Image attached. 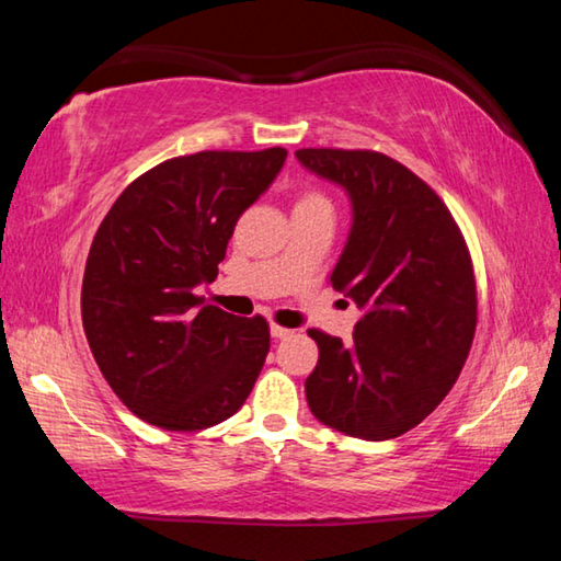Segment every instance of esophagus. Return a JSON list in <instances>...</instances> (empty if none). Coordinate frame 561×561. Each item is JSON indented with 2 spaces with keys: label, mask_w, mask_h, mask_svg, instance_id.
Segmentation results:
<instances>
[{
  "label": "esophagus",
  "mask_w": 561,
  "mask_h": 561,
  "mask_svg": "<svg viewBox=\"0 0 561 561\" xmlns=\"http://www.w3.org/2000/svg\"><path fill=\"white\" fill-rule=\"evenodd\" d=\"M272 336L274 339H287V336H291V329H284V327H279V324H272Z\"/></svg>",
  "instance_id": "obj_1"
}]
</instances>
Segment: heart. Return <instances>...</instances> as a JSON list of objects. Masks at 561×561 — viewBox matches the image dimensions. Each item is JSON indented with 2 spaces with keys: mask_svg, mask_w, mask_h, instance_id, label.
Here are the masks:
<instances>
[{
  "mask_svg": "<svg viewBox=\"0 0 561 561\" xmlns=\"http://www.w3.org/2000/svg\"><path fill=\"white\" fill-rule=\"evenodd\" d=\"M294 207H331V203L319 193V190L307 187V190H301L299 197H297V205H294Z\"/></svg>",
  "mask_w": 561,
  "mask_h": 561,
  "instance_id": "heart-1",
  "label": "heart"
}]
</instances>
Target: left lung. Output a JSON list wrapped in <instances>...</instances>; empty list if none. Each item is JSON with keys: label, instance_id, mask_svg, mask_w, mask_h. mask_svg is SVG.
I'll list each match as a JSON object with an SVG mask.
<instances>
[{"label": "left lung", "instance_id": "1", "mask_svg": "<svg viewBox=\"0 0 561 561\" xmlns=\"http://www.w3.org/2000/svg\"><path fill=\"white\" fill-rule=\"evenodd\" d=\"M294 156L351 197L331 287L364 309L354 344L309 329L319 364L304 383L307 403L351 438H398L440 405L470 354L478 289L468 244L435 190L398 160L341 148Z\"/></svg>", "mask_w": 561, "mask_h": 561}]
</instances>
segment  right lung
<instances>
[{"mask_svg":"<svg viewBox=\"0 0 561 561\" xmlns=\"http://www.w3.org/2000/svg\"><path fill=\"white\" fill-rule=\"evenodd\" d=\"M287 150H203L133 180L103 217L81 287V319L103 378L130 413L203 431L237 413L270 351V324L203 304L240 215Z\"/></svg>","mask_w":561,"mask_h":561,"instance_id":"right-lung-1","label":"right lung"}]
</instances>
